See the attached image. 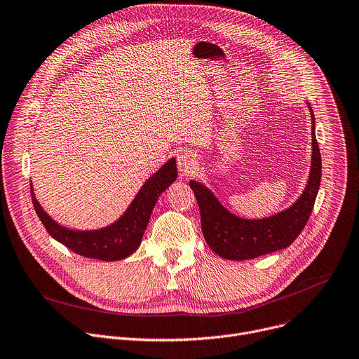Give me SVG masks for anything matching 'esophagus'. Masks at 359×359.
Here are the masks:
<instances>
[{"label": "esophagus", "instance_id": "1", "mask_svg": "<svg viewBox=\"0 0 359 359\" xmlns=\"http://www.w3.org/2000/svg\"><path fill=\"white\" fill-rule=\"evenodd\" d=\"M177 168L182 175H191L198 168V158L196 154L191 153L190 150H183L177 156Z\"/></svg>", "mask_w": 359, "mask_h": 359}]
</instances>
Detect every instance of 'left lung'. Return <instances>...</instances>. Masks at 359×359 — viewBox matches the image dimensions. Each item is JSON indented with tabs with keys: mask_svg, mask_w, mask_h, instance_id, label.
<instances>
[{
	"mask_svg": "<svg viewBox=\"0 0 359 359\" xmlns=\"http://www.w3.org/2000/svg\"><path fill=\"white\" fill-rule=\"evenodd\" d=\"M306 106L312 121L311 170L299 199L287 209L262 219H245L227 210L203 183L189 182L201 209L205 241L216 255L229 260L255 259L287 248L304 231L315 205L322 175V160L315 136V116L308 102Z\"/></svg>",
	"mask_w": 359,
	"mask_h": 359,
	"instance_id": "8db88e82",
	"label": "left lung"
}]
</instances>
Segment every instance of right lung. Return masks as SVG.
<instances>
[{
	"label": "right lung",
	"instance_id": "right-lung-1",
	"mask_svg": "<svg viewBox=\"0 0 359 359\" xmlns=\"http://www.w3.org/2000/svg\"><path fill=\"white\" fill-rule=\"evenodd\" d=\"M176 179V158L172 157L143 183L133 202L116 222L94 231L70 229L55 222L37 201L32 184L31 199L41 223L53 239L84 257L113 262L126 259L139 249L157 199Z\"/></svg>",
	"mask_w": 359,
	"mask_h": 359
}]
</instances>
